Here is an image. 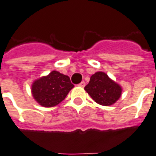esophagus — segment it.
I'll list each match as a JSON object with an SVG mask.
<instances>
[{"instance_id": "esophagus-1", "label": "esophagus", "mask_w": 156, "mask_h": 156, "mask_svg": "<svg viewBox=\"0 0 156 156\" xmlns=\"http://www.w3.org/2000/svg\"><path fill=\"white\" fill-rule=\"evenodd\" d=\"M85 85H86V83H85V81H81V82H80V84L78 85V86H79V87H84Z\"/></svg>"}]
</instances>
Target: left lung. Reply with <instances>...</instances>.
Instances as JSON below:
<instances>
[{
    "mask_svg": "<svg viewBox=\"0 0 156 156\" xmlns=\"http://www.w3.org/2000/svg\"><path fill=\"white\" fill-rule=\"evenodd\" d=\"M85 90L96 103L104 106L115 104L121 95V87L104 72H96L90 78Z\"/></svg>",
    "mask_w": 156,
    "mask_h": 156,
    "instance_id": "left-lung-1",
    "label": "left lung"
}]
</instances>
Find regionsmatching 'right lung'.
<instances>
[{
  "label": "right lung",
  "mask_w": 156,
  "mask_h": 156,
  "mask_svg": "<svg viewBox=\"0 0 156 156\" xmlns=\"http://www.w3.org/2000/svg\"><path fill=\"white\" fill-rule=\"evenodd\" d=\"M73 87L69 76L53 70L48 76L35 80L31 92L39 105L49 108L60 104Z\"/></svg>",
  "instance_id": "obj_1"
}]
</instances>
